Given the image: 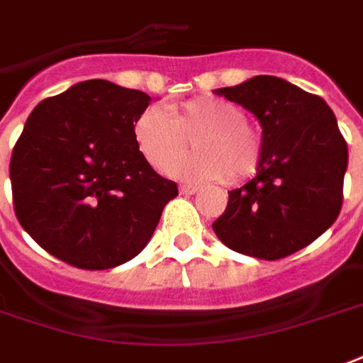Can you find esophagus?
I'll return each instance as SVG.
<instances>
[{
	"mask_svg": "<svg viewBox=\"0 0 363 363\" xmlns=\"http://www.w3.org/2000/svg\"><path fill=\"white\" fill-rule=\"evenodd\" d=\"M199 189H201L199 185H193V184H182V185H179V191L185 193V195H193V193H197Z\"/></svg>",
	"mask_w": 363,
	"mask_h": 363,
	"instance_id": "1",
	"label": "esophagus"
}]
</instances>
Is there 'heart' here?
Segmentation results:
<instances>
[{"instance_id": "b5f03b06", "label": "heart", "mask_w": 363, "mask_h": 363, "mask_svg": "<svg viewBox=\"0 0 363 363\" xmlns=\"http://www.w3.org/2000/svg\"><path fill=\"white\" fill-rule=\"evenodd\" d=\"M196 139L198 155L182 163L187 140ZM133 143L143 160L156 172L185 182L245 179L261 162V137L245 121L240 106L214 96H197L174 104L168 113L160 106L145 108L133 123Z\"/></svg>"}]
</instances>
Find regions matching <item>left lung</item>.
I'll list each match as a JSON object with an SVG mask.
<instances>
[{
    "label": "left lung",
    "instance_id": "left-lung-1",
    "mask_svg": "<svg viewBox=\"0 0 363 363\" xmlns=\"http://www.w3.org/2000/svg\"><path fill=\"white\" fill-rule=\"evenodd\" d=\"M214 94L243 106L263 129L257 174L228 191L214 234L230 250L265 261L303 250L342 207L348 147L335 113L321 96L271 75Z\"/></svg>",
    "mask_w": 363,
    "mask_h": 363
}]
</instances>
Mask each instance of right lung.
<instances>
[{"label":"right lung","instance_id":"right-lung-1","mask_svg":"<svg viewBox=\"0 0 363 363\" xmlns=\"http://www.w3.org/2000/svg\"><path fill=\"white\" fill-rule=\"evenodd\" d=\"M150 96L91 79L46 98L13 149L9 178L21 226L79 269H112L139 255L166 203L170 179L143 160L133 123Z\"/></svg>","mask_w":363,"mask_h":363}]
</instances>
